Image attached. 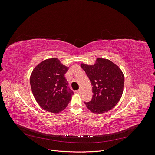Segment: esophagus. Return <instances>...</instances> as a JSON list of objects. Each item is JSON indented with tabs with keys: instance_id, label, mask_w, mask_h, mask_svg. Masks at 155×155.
Listing matches in <instances>:
<instances>
[{
	"instance_id": "1",
	"label": "esophagus",
	"mask_w": 155,
	"mask_h": 155,
	"mask_svg": "<svg viewBox=\"0 0 155 155\" xmlns=\"http://www.w3.org/2000/svg\"><path fill=\"white\" fill-rule=\"evenodd\" d=\"M81 92H82L81 89H79V90L76 91V92H77L78 94H81Z\"/></svg>"
}]
</instances>
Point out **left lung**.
Returning a JSON list of instances; mask_svg holds the SVG:
<instances>
[{
  "mask_svg": "<svg viewBox=\"0 0 155 155\" xmlns=\"http://www.w3.org/2000/svg\"><path fill=\"white\" fill-rule=\"evenodd\" d=\"M92 85V98L85 104L93 113L102 114L113 109L122 96L124 75L111 61L97 58L93 65L81 64Z\"/></svg>",
  "mask_w": 155,
  "mask_h": 155,
  "instance_id": "1",
  "label": "left lung"
}]
</instances>
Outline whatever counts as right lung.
Segmentation results:
<instances>
[{"label": "right lung", "mask_w": 155, "mask_h": 155, "mask_svg": "<svg viewBox=\"0 0 155 155\" xmlns=\"http://www.w3.org/2000/svg\"><path fill=\"white\" fill-rule=\"evenodd\" d=\"M68 69L58 58H52L44 60L33 70L31 89L37 104L44 110L59 113L71 100L74 92L68 88L64 76Z\"/></svg>", "instance_id": "1"}]
</instances>
